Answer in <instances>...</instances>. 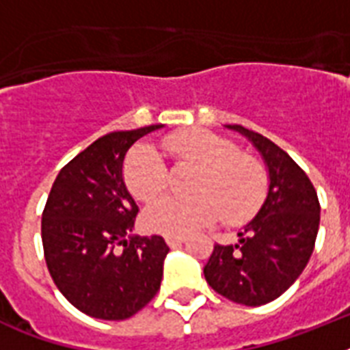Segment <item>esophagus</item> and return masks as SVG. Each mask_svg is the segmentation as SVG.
<instances>
[{"label": "esophagus", "instance_id": "34e87169", "mask_svg": "<svg viewBox=\"0 0 350 350\" xmlns=\"http://www.w3.org/2000/svg\"><path fill=\"white\" fill-rule=\"evenodd\" d=\"M165 241H167V245H169L170 249H174V247H180V245L185 241V236H167Z\"/></svg>", "mask_w": 350, "mask_h": 350}]
</instances>
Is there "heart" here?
<instances>
[{"mask_svg":"<svg viewBox=\"0 0 350 350\" xmlns=\"http://www.w3.org/2000/svg\"><path fill=\"white\" fill-rule=\"evenodd\" d=\"M163 147L180 165L196 167L192 196L163 198L143 214L148 230L165 236H185L207 227L221 216L227 225L252 218L267 196V174L249 154L238 152L230 139L211 131H185L165 137ZM126 189L142 202H152L169 185V170L148 143H137L123 163Z\"/></svg>","mask_w":350,"mask_h":350,"instance_id":"heart-1","label":"heart"}]
</instances>
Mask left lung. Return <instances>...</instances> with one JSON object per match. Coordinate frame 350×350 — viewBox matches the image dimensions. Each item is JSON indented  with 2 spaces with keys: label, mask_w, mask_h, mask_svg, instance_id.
<instances>
[{
  "label": "left lung",
  "mask_w": 350,
  "mask_h": 350,
  "mask_svg": "<svg viewBox=\"0 0 350 350\" xmlns=\"http://www.w3.org/2000/svg\"><path fill=\"white\" fill-rule=\"evenodd\" d=\"M245 136L269 170V192L234 245H214L205 280L234 304L258 307L280 298L314 250L320 202L309 176L276 143L241 125H225Z\"/></svg>",
  "instance_id": "8db88e82"
}]
</instances>
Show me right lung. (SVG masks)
Listing matches in <instances>:
<instances>
[{
    "label": "right lung",
    "mask_w": 350,
    "mask_h": 350,
    "mask_svg": "<svg viewBox=\"0 0 350 350\" xmlns=\"http://www.w3.org/2000/svg\"><path fill=\"white\" fill-rule=\"evenodd\" d=\"M163 125L111 132L57 174L41 218L45 261L59 293L98 320H126L159 291L169 247L132 234L139 208L123 181L129 148Z\"/></svg>",
    "instance_id": "1"
}]
</instances>
